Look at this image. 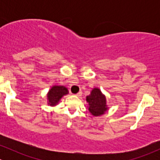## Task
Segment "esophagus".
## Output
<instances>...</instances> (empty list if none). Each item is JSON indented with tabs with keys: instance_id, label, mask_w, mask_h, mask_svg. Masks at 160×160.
Segmentation results:
<instances>
[{
	"instance_id": "obj_1",
	"label": "esophagus",
	"mask_w": 160,
	"mask_h": 160,
	"mask_svg": "<svg viewBox=\"0 0 160 160\" xmlns=\"http://www.w3.org/2000/svg\"><path fill=\"white\" fill-rule=\"evenodd\" d=\"M81 94H82V92H81V91H80V92H79V93H76V96H77V97H79V96H81Z\"/></svg>"
}]
</instances>
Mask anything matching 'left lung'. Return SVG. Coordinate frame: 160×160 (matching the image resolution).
Wrapping results in <instances>:
<instances>
[{
  "instance_id": "8db88e82",
  "label": "left lung",
  "mask_w": 160,
  "mask_h": 160,
  "mask_svg": "<svg viewBox=\"0 0 160 160\" xmlns=\"http://www.w3.org/2000/svg\"><path fill=\"white\" fill-rule=\"evenodd\" d=\"M86 100L89 104V111L93 115L99 116L108 110L105 96L102 94L98 88L91 90L90 94L87 97Z\"/></svg>"
}]
</instances>
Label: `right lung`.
Instances as JSON below:
<instances>
[{"instance_id": "1", "label": "right lung", "mask_w": 160, "mask_h": 160, "mask_svg": "<svg viewBox=\"0 0 160 160\" xmlns=\"http://www.w3.org/2000/svg\"><path fill=\"white\" fill-rule=\"evenodd\" d=\"M68 90L63 86H53L48 93L47 98L50 106H54L64 95L68 93Z\"/></svg>"}]
</instances>
